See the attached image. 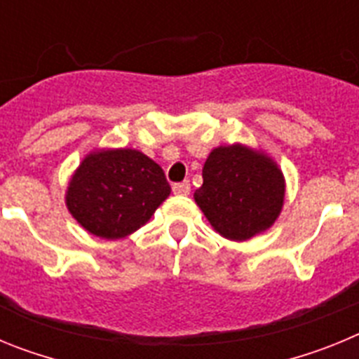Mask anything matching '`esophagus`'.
Listing matches in <instances>:
<instances>
[{
  "instance_id": "1",
  "label": "esophagus",
  "mask_w": 359,
  "mask_h": 359,
  "mask_svg": "<svg viewBox=\"0 0 359 359\" xmlns=\"http://www.w3.org/2000/svg\"><path fill=\"white\" fill-rule=\"evenodd\" d=\"M172 192L177 196H189L190 194V183L182 182V183H174Z\"/></svg>"
}]
</instances>
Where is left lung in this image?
I'll return each mask as SVG.
<instances>
[{
    "mask_svg": "<svg viewBox=\"0 0 359 359\" xmlns=\"http://www.w3.org/2000/svg\"><path fill=\"white\" fill-rule=\"evenodd\" d=\"M196 203L212 226L246 241L275 223L284 201V177L273 161L243 145L217 147L203 167Z\"/></svg>",
    "mask_w": 359,
    "mask_h": 359,
    "instance_id": "left-lung-1",
    "label": "left lung"
}]
</instances>
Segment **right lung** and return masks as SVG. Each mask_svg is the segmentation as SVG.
I'll return each instance as SVG.
<instances>
[{
	"label": "right lung",
	"mask_w": 359,
	"mask_h": 359,
	"mask_svg": "<svg viewBox=\"0 0 359 359\" xmlns=\"http://www.w3.org/2000/svg\"><path fill=\"white\" fill-rule=\"evenodd\" d=\"M170 194L158 163L133 149L93 152L73 174L66 194L69 212L102 239H120L151 219Z\"/></svg>",
	"instance_id": "add662e5"
}]
</instances>
